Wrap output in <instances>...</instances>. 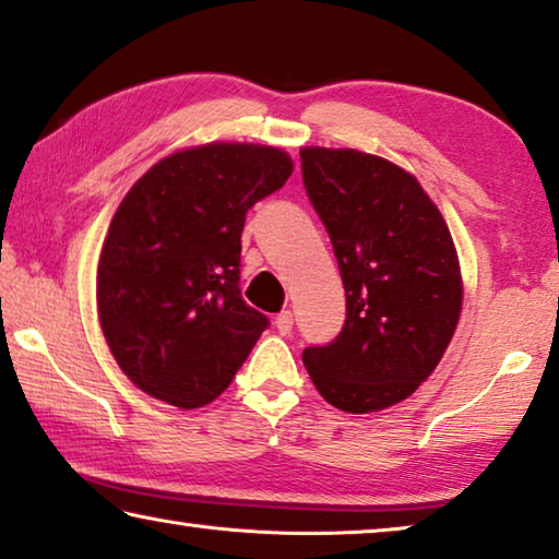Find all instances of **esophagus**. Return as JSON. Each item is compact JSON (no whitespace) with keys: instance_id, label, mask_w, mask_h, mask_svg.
Returning a JSON list of instances; mask_svg holds the SVG:
<instances>
[{"instance_id":"1","label":"esophagus","mask_w":559,"mask_h":559,"mask_svg":"<svg viewBox=\"0 0 559 559\" xmlns=\"http://www.w3.org/2000/svg\"><path fill=\"white\" fill-rule=\"evenodd\" d=\"M276 328H278V333L281 335H286V333H290V328H294V313L290 311H281L278 316H276Z\"/></svg>"}]
</instances>
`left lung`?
Instances as JSON below:
<instances>
[{
    "mask_svg": "<svg viewBox=\"0 0 559 559\" xmlns=\"http://www.w3.org/2000/svg\"><path fill=\"white\" fill-rule=\"evenodd\" d=\"M300 162L348 308L338 338L304 350L306 370L338 411H385L418 391L453 341L463 311L457 248L420 181L388 158L304 146Z\"/></svg>",
    "mask_w": 559,
    "mask_h": 559,
    "instance_id": "8db88e82",
    "label": "left lung"
}]
</instances>
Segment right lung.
I'll list each match as a JSON object with an SVG mask.
<instances>
[{
  "mask_svg": "<svg viewBox=\"0 0 559 559\" xmlns=\"http://www.w3.org/2000/svg\"><path fill=\"white\" fill-rule=\"evenodd\" d=\"M290 174L283 148L211 141L164 156L123 197L96 269V313L139 391L191 411L231 383L269 325L238 288L246 214Z\"/></svg>",
  "mask_w": 559,
  "mask_h": 559,
  "instance_id": "add662e5",
  "label": "right lung"
}]
</instances>
